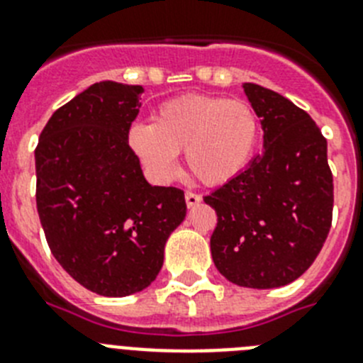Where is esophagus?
I'll use <instances>...</instances> for the list:
<instances>
[{"instance_id": "esophagus-1", "label": "esophagus", "mask_w": 363, "mask_h": 363, "mask_svg": "<svg viewBox=\"0 0 363 363\" xmlns=\"http://www.w3.org/2000/svg\"><path fill=\"white\" fill-rule=\"evenodd\" d=\"M185 201H187V207H196L201 201V196L196 192H185Z\"/></svg>"}]
</instances>
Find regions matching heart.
Here are the masks:
<instances>
[{"mask_svg": "<svg viewBox=\"0 0 363 363\" xmlns=\"http://www.w3.org/2000/svg\"><path fill=\"white\" fill-rule=\"evenodd\" d=\"M259 142V120L242 99L185 94L160 105L152 123H134L129 145L150 176L169 179L178 152L203 185H223L251 163Z\"/></svg>", "mask_w": 363, "mask_h": 363, "instance_id": "1", "label": "heart"}]
</instances>
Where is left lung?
<instances>
[{
	"label": "left lung",
	"mask_w": 363,
	"mask_h": 363,
	"mask_svg": "<svg viewBox=\"0 0 363 363\" xmlns=\"http://www.w3.org/2000/svg\"><path fill=\"white\" fill-rule=\"evenodd\" d=\"M264 129V152L203 201L218 214L214 265L229 281L274 289L300 278L333 221L327 140L306 111L274 91L243 83Z\"/></svg>",
	"instance_id": "1"
}]
</instances>
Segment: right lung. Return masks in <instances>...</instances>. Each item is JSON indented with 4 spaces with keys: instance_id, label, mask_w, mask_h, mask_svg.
Segmentation results:
<instances>
[{
    "instance_id": "1",
    "label": "right lung",
    "mask_w": 363,
    "mask_h": 363,
    "mask_svg": "<svg viewBox=\"0 0 363 363\" xmlns=\"http://www.w3.org/2000/svg\"><path fill=\"white\" fill-rule=\"evenodd\" d=\"M142 85L99 82L57 108L36 147V205L50 252L101 296L149 287L185 220L182 189L150 185L129 145Z\"/></svg>"
}]
</instances>
